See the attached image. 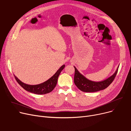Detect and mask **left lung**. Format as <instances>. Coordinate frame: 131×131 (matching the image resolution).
Masks as SVG:
<instances>
[{
    "label": "left lung",
    "instance_id": "8db88e82",
    "mask_svg": "<svg viewBox=\"0 0 131 131\" xmlns=\"http://www.w3.org/2000/svg\"><path fill=\"white\" fill-rule=\"evenodd\" d=\"M118 67L119 66L111 76L101 82H96L87 79L78 71L75 67H74L75 70L74 76V84L80 91L84 92H95L104 90L113 82L118 72Z\"/></svg>",
    "mask_w": 131,
    "mask_h": 131
}]
</instances>
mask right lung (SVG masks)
Segmentation results:
<instances>
[{"label": "right lung", "mask_w": 131, "mask_h": 131, "mask_svg": "<svg viewBox=\"0 0 131 131\" xmlns=\"http://www.w3.org/2000/svg\"><path fill=\"white\" fill-rule=\"evenodd\" d=\"M64 67L65 65L63 64L59 68V70L52 77L46 80V82L38 85H32L26 84L21 82L15 75L14 77L18 84L20 85L25 90L37 94H45L52 92L55 88V87L57 85L60 74Z\"/></svg>", "instance_id": "obj_1"}]
</instances>
